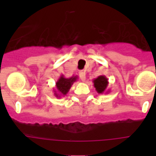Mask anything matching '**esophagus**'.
Returning a JSON list of instances; mask_svg holds the SVG:
<instances>
[{
	"label": "esophagus",
	"instance_id": "obj_1",
	"mask_svg": "<svg viewBox=\"0 0 156 156\" xmlns=\"http://www.w3.org/2000/svg\"><path fill=\"white\" fill-rule=\"evenodd\" d=\"M79 77H80L81 80L83 81V82H85V80H86V73L85 72H83V71H80V72H79Z\"/></svg>",
	"mask_w": 156,
	"mask_h": 156
}]
</instances>
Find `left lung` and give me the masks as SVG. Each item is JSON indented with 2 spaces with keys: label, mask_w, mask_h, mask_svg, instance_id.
<instances>
[{
  "label": "left lung",
  "mask_w": 156,
  "mask_h": 156,
  "mask_svg": "<svg viewBox=\"0 0 156 156\" xmlns=\"http://www.w3.org/2000/svg\"><path fill=\"white\" fill-rule=\"evenodd\" d=\"M94 87L95 90L99 94H104V93L109 92V90H108V79L104 75H100L98 78H95L93 80Z\"/></svg>",
  "instance_id": "1"
}]
</instances>
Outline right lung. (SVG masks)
<instances>
[{
    "mask_svg": "<svg viewBox=\"0 0 156 156\" xmlns=\"http://www.w3.org/2000/svg\"><path fill=\"white\" fill-rule=\"evenodd\" d=\"M78 79V76H72L70 78H66L63 74L58 78L56 83V89L53 90L54 95L56 98H61L65 96L69 92L72 85Z\"/></svg>",
    "mask_w": 156,
    "mask_h": 156,
    "instance_id": "right-lung-1",
    "label": "right lung"
}]
</instances>
